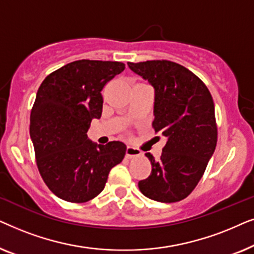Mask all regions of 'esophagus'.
Returning a JSON list of instances; mask_svg holds the SVG:
<instances>
[{"instance_id": "obj_1", "label": "esophagus", "mask_w": 254, "mask_h": 254, "mask_svg": "<svg viewBox=\"0 0 254 254\" xmlns=\"http://www.w3.org/2000/svg\"><path fill=\"white\" fill-rule=\"evenodd\" d=\"M141 155V151L138 149L134 148V147H127L126 149V157L127 158H133V157H137V156Z\"/></svg>"}]
</instances>
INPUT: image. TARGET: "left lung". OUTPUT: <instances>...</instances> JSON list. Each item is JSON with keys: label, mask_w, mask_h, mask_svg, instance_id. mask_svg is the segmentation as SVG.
I'll return each instance as SVG.
<instances>
[{"label": "left lung", "mask_w": 254, "mask_h": 254, "mask_svg": "<svg viewBox=\"0 0 254 254\" xmlns=\"http://www.w3.org/2000/svg\"><path fill=\"white\" fill-rule=\"evenodd\" d=\"M128 67L154 86L152 127L166 137L161 158L145 154L151 173L138 189L151 200L177 202L195 189L216 148L213 97L196 75L176 62H128Z\"/></svg>", "instance_id": "8db88e82"}]
</instances>
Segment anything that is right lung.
Listing matches in <instances>:
<instances>
[{
  "instance_id": "1",
  "label": "right lung",
  "mask_w": 254,
  "mask_h": 254,
  "mask_svg": "<svg viewBox=\"0 0 254 254\" xmlns=\"http://www.w3.org/2000/svg\"><path fill=\"white\" fill-rule=\"evenodd\" d=\"M124 69L117 61H74L48 75L38 89L30 136L41 178L62 200L82 203L96 197L111 169L125 157L123 142L102 145L86 135L92 119L102 116L103 88Z\"/></svg>"
}]
</instances>
